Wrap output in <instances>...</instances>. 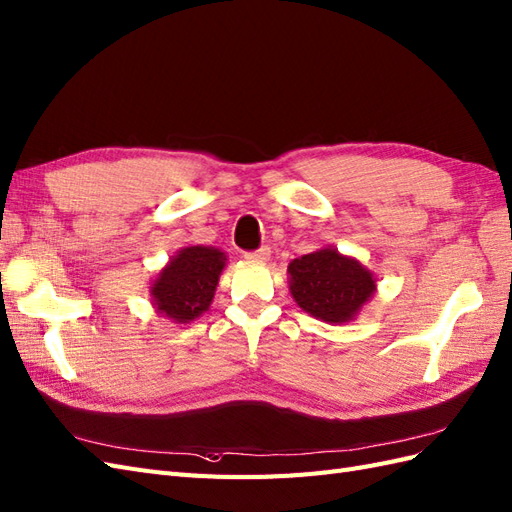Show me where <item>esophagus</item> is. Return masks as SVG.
<instances>
[{
  "instance_id": "obj_1",
  "label": "esophagus",
  "mask_w": 512,
  "mask_h": 512,
  "mask_svg": "<svg viewBox=\"0 0 512 512\" xmlns=\"http://www.w3.org/2000/svg\"><path fill=\"white\" fill-rule=\"evenodd\" d=\"M244 257L248 261H257V264H261V261H268L270 259V248L268 246H261V248H257V251L244 253Z\"/></svg>"
}]
</instances>
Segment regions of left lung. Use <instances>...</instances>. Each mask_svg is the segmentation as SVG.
I'll return each instance as SVG.
<instances>
[{"mask_svg": "<svg viewBox=\"0 0 512 512\" xmlns=\"http://www.w3.org/2000/svg\"><path fill=\"white\" fill-rule=\"evenodd\" d=\"M287 274L300 309L328 324L352 321L377 289L371 270L330 246L294 259Z\"/></svg>", "mask_w": 512, "mask_h": 512, "instance_id": "1", "label": "left lung"}]
</instances>
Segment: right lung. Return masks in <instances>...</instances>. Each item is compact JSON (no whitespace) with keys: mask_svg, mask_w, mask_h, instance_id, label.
I'll return each instance as SVG.
<instances>
[{"mask_svg":"<svg viewBox=\"0 0 512 512\" xmlns=\"http://www.w3.org/2000/svg\"><path fill=\"white\" fill-rule=\"evenodd\" d=\"M225 264L227 255L221 248H182L152 281L150 296L156 311L175 324H188L206 313Z\"/></svg>","mask_w":512,"mask_h":512,"instance_id":"add662e5","label":"right lung"}]
</instances>
